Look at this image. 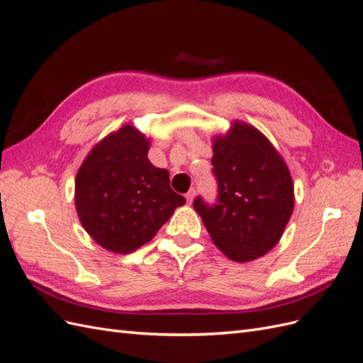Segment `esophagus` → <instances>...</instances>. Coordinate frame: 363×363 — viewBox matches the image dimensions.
<instances>
[{
    "mask_svg": "<svg viewBox=\"0 0 363 363\" xmlns=\"http://www.w3.org/2000/svg\"><path fill=\"white\" fill-rule=\"evenodd\" d=\"M195 199V189H191L188 194H186V201H188V204H191Z\"/></svg>",
    "mask_w": 363,
    "mask_h": 363,
    "instance_id": "34e87169",
    "label": "esophagus"
}]
</instances>
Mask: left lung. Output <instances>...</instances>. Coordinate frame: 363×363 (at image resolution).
<instances>
[{
	"mask_svg": "<svg viewBox=\"0 0 363 363\" xmlns=\"http://www.w3.org/2000/svg\"><path fill=\"white\" fill-rule=\"evenodd\" d=\"M218 203L200 196L194 208L213 244L235 262H251L279 244L294 212V183L269 139L242 121L213 136Z\"/></svg>",
	"mask_w": 363,
	"mask_h": 363,
	"instance_id": "8db88e82",
	"label": "left lung"
}]
</instances>
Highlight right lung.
Wrapping results in <instances>:
<instances>
[{
  "label": "right lung",
  "instance_id": "1",
  "mask_svg": "<svg viewBox=\"0 0 363 363\" xmlns=\"http://www.w3.org/2000/svg\"><path fill=\"white\" fill-rule=\"evenodd\" d=\"M150 142L125 124L89 151L77 171L75 208L95 242L128 255L156 236L186 200L169 186V172L148 160Z\"/></svg>",
  "mask_w": 363,
  "mask_h": 363
}]
</instances>
